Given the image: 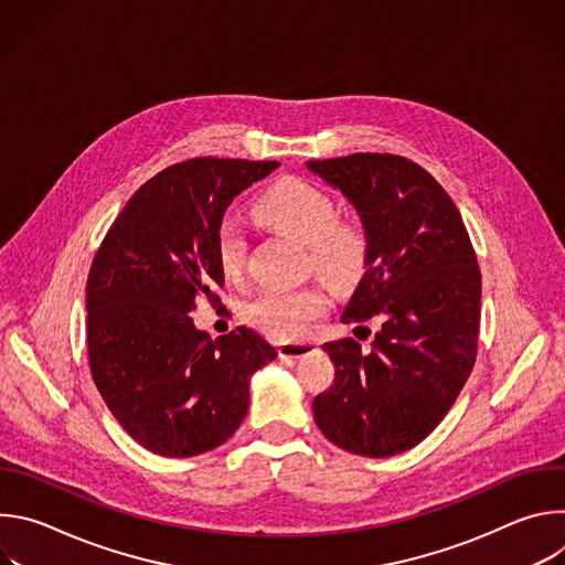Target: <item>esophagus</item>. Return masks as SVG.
<instances>
[{"label": "esophagus", "instance_id": "obj_1", "mask_svg": "<svg viewBox=\"0 0 565 565\" xmlns=\"http://www.w3.org/2000/svg\"><path fill=\"white\" fill-rule=\"evenodd\" d=\"M315 351L312 342H284L279 344V358L281 360H297L301 355H308Z\"/></svg>", "mask_w": 565, "mask_h": 565}]
</instances>
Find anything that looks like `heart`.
<instances>
[{"label": "heart", "mask_w": 565, "mask_h": 565, "mask_svg": "<svg viewBox=\"0 0 565 565\" xmlns=\"http://www.w3.org/2000/svg\"><path fill=\"white\" fill-rule=\"evenodd\" d=\"M253 210L268 227L306 244L310 268L335 286H351L366 266L369 238L362 225L340 221L335 201L299 179H284L264 190ZM246 236L234 221L216 230V262L227 279H236L246 266ZM329 308L327 292L317 286L290 290H264L244 308L255 329L279 338H297L312 319Z\"/></svg>", "instance_id": "obj_1"}]
</instances>
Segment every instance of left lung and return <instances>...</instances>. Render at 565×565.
<instances>
[{
  "label": "left lung",
  "instance_id": "left-lung-1",
  "mask_svg": "<svg viewBox=\"0 0 565 565\" xmlns=\"http://www.w3.org/2000/svg\"><path fill=\"white\" fill-rule=\"evenodd\" d=\"M340 190L369 238L364 275L342 321L380 327L371 351L358 340L327 342L335 380L312 399L333 445L371 458L407 451L447 416L478 344L480 270L454 201L412 160L351 153L308 160Z\"/></svg>",
  "mask_w": 565,
  "mask_h": 565
}]
</instances>
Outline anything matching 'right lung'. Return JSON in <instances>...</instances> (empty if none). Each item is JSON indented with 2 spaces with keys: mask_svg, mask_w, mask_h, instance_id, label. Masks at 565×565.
Here are the masks:
<instances>
[{
  "mask_svg": "<svg viewBox=\"0 0 565 565\" xmlns=\"http://www.w3.org/2000/svg\"><path fill=\"white\" fill-rule=\"evenodd\" d=\"M275 160L192 158L149 179L109 227L87 279L94 382L145 449L190 458L244 423L250 377L277 358L253 329L218 340L199 331V297L218 301L216 230L236 194Z\"/></svg>",
  "mask_w": 565,
  "mask_h": 565,
  "instance_id": "right-lung-1",
  "label": "right lung"
}]
</instances>
